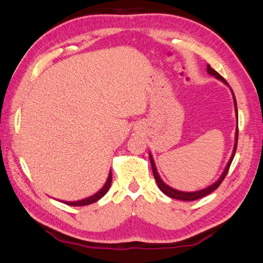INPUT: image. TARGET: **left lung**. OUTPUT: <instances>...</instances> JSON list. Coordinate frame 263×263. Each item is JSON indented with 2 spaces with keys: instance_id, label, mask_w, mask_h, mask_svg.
Listing matches in <instances>:
<instances>
[{
  "instance_id": "left-lung-1",
  "label": "left lung",
  "mask_w": 263,
  "mask_h": 263,
  "mask_svg": "<svg viewBox=\"0 0 263 263\" xmlns=\"http://www.w3.org/2000/svg\"><path fill=\"white\" fill-rule=\"evenodd\" d=\"M207 72L211 74V76H214L216 79H219V81H221L223 84H226L228 86V83L224 81V78H222V76H220V74L215 71L214 69H212L210 64L207 65ZM232 91V95H233V99H234V106H235V114H236V119H237V107H236V101H235V96H234V92H233V90L231 89ZM237 136H239V130H237V126H236V131H235V143H234V148H233V152H232V156L231 158H229V161L227 162L226 167H224L223 172L221 176H220V178L216 180L214 184H212L211 186L206 187V189H202V190H199V191H195V192H182V191H178L176 189H173V187L168 186L167 184H165L164 181H162V179L160 178L159 173H158L157 171V167H156V164H154V160H153V157L152 154L149 153V161H151V166H152V172H153V176H154V179H156L157 181V185L158 187H159L160 191L162 192V193L167 195V197L172 198V199H177V200H182V201H193V200H198L200 198H203L206 197V195H208L210 193H212V192L215 191L218 187L220 186V184L223 181L224 177H226V174L228 172L229 170V166H231L232 161H233V158H234L235 156V152H236V146H237Z\"/></svg>"
}]
</instances>
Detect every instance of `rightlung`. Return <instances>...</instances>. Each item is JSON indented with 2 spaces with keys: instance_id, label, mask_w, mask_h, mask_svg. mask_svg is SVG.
I'll list each match as a JSON object with an SVG mask.
<instances>
[{
  "instance_id": "1",
  "label": "right lung",
  "mask_w": 263,
  "mask_h": 263,
  "mask_svg": "<svg viewBox=\"0 0 263 263\" xmlns=\"http://www.w3.org/2000/svg\"><path fill=\"white\" fill-rule=\"evenodd\" d=\"M111 182H112V172H111V170H110L109 177H107V179H106V182H105V184H104V186L102 187V189L97 192V193H95L93 195H91V197H89V198L78 200V201H62V202H64V203H66V205H69V206H86V205H90V203H93L96 201H98L99 199L103 198L104 195L106 194V192L110 190Z\"/></svg>"
}]
</instances>
